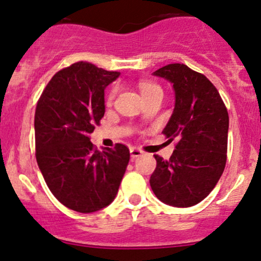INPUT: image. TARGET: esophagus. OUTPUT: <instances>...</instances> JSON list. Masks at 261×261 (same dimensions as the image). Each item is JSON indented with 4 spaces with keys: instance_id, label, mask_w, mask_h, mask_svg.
<instances>
[{
    "instance_id": "obj_1",
    "label": "esophagus",
    "mask_w": 261,
    "mask_h": 261,
    "mask_svg": "<svg viewBox=\"0 0 261 261\" xmlns=\"http://www.w3.org/2000/svg\"><path fill=\"white\" fill-rule=\"evenodd\" d=\"M142 153L143 152L139 148H135V147L130 148V154H131V158H133V160H135V158H137V157H141Z\"/></svg>"
}]
</instances>
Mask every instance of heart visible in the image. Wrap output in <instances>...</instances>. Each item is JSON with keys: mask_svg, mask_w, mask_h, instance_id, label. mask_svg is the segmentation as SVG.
I'll list each match as a JSON object with an SVG mask.
<instances>
[{"mask_svg": "<svg viewBox=\"0 0 261 261\" xmlns=\"http://www.w3.org/2000/svg\"><path fill=\"white\" fill-rule=\"evenodd\" d=\"M158 88H160V87H158L157 85H154V83L145 82V83H142V85H141V92H142V94L153 91V89H158ZM115 93H116V89L113 88L112 92H110L109 95H108V99L112 100L114 98V95H115Z\"/></svg>", "mask_w": 261, "mask_h": 261, "instance_id": "b5f03b06", "label": "heart"}]
</instances>
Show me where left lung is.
<instances>
[{"instance_id": "1", "label": "left lung", "mask_w": 261, "mask_h": 261, "mask_svg": "<svg viewBox=\"0 0 261 261\" xmlns=\"http://www.w3.org/2000/svg\"><path fill=\"white\" fill-rule=\"evenodd\" d=\"M153 76L172 83L175 104L163 133L178 140L168 161H157L149 179L167 205L189 207L202 201L220 180L227 161L228 113L216 87L187 65L170 64Z\"/></svg>"}]
</instances>
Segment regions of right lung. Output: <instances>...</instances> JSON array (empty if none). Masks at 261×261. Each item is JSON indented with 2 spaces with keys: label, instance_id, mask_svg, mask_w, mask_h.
Segmentation results:
<instances>
[{
  "label": "right lung",
  "instance_id": "right-lung-1",
  "mask_svg": "<svg viewBox=\"0 0 261 261\" xmlns=\"http://www.w3.org/2000/svg\"><path fill=\"white\" fill-rule=\"evenodd\" d=\"M119 76L76 62L54 74L35 109L39 169L54 196L81 214L114 201L130 161L125 145L98 151L89 139L106 113L104 89Z\"/></svg>",
  "mask_w": 261,
  "mask_h": 261
}]
</instances>
